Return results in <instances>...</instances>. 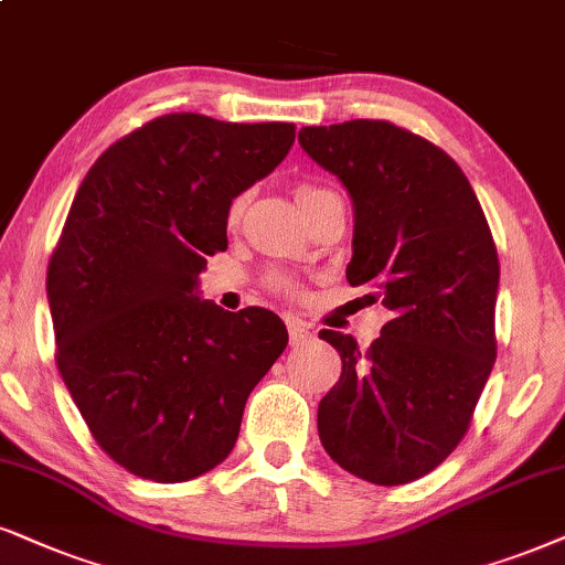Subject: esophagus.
I'll return each instance as SVG.
<instances>
[{
    "mask_svg": "<svg viewBox=\"0 0 565 565\" xmlns=\"http://www.w3.org/2000/svg\"><path fill=\"white\" fill-rule=\"evenodd\" d=\"M312 339V328L305 326L302 320H289V341L291 344H302V341Z\"/></svg>",
    "mask_w": 565,
    "mask_h": 565,
    "instance_id": "34e87169",
    "label": "esophagus"
}]
</instances>
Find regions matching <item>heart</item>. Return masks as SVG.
Wrapping results in <instances>:
<instances>
[{"label": "heart", "instance_id": "heart-1", "mask_svg": "<svg viewBox=\"0 0 565 565\" xmlns=\"http://www.w3.org/2000/svg\"><path fill=\"white\" fill-rule=\"evenodd\" d=\"M318 190H320V188H316V184H299L297 192H295V195H297V203H302L305 198H310L312 192H318ZM245 203H247L245 195H239L237 200H232L230 213H226V218H230V224H237V221L242 218V213H245ZM270 287L278 289V291H284V295H291V291L297 289V287H295V281H291L289 276H281V274L270 278Z\"/></svg>", "mask_w": 565, "mask_h": 565}]
</instances>
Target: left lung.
Instances as JSON below:
<instances>
[{"label": "left lung", "mask_w": 565, "mask_h": 565, "mask_svg": "<svg viewBox=\"0 0 565 565\" xmlns=\"http://www.w3.org/2000/svg\"><path fill=\"white\" fill-rule=\"evenodd\" d=\"M299 146L352 198L349 284L391 312L367 352L320 331L341 356L320 443L360 480L412 482L459 446L495 362V242L459 163L419 135L352 119L302 127Z\"/></svg>", "instance_id": "8db88e82"}]
</instances>
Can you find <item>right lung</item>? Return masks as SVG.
Listing matches in <instances>:
<instances>
[{"mask_svg": "<svg viewBox=\"0 0 565 565\" xmlns=\"http://www.w3.org/2000/svg\"><path fill=\"white\" fill-rule=\"evenodd\" d=\"M295 125L167 114L98 156L46 274L56 367L127 472L188 482L232 454L249 391L287 349L276 312L200 299L232 200L287 159Z\"/></svg>", "mask_w": 565, "mask_h": 565, "instance_id": "right-lung-1", "label": "right lung"}]
</instances>
